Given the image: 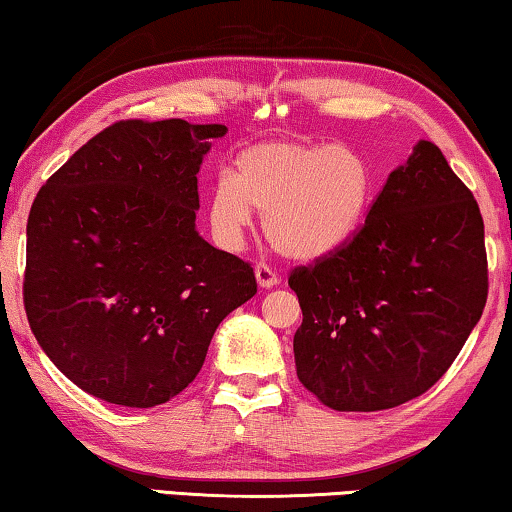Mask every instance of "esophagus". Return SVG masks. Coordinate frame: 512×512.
Listing matches in <instances>:
<instances>
[{
  "label": "esophagus",
  "mask_w": 512,
  "mask_h": 512,
  "mask_svg": "<svg viewBox=\"0 0 512 512\" xmlns=\"http://www.w3.org/2000/svg\"><path fill=\"white\" fill-rule=\"evenodd\" d=\"M254 272H256L258 286H261V288H272V286H277L279 281H281L279 274L274 272L268 263H258Z\"/></svg>",
  "instance_id": "obj_1"
}]
</instances>
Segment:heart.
Returning <instances> with one entry per match:
<instances>
[{
	"mask_svg": "<svg viewBox=\"0 0 512 512\" xmlns=\"http://www.w3.org/2000/svg\"><path fill=\"white\" fill-rule=\"evenodd\" d=\"M374 196L372 168L344 145L293 140L258 143L238 154L231 177L210 194V226L226 247H238L258 210L281 254L318 258L358 233Z\"/></svg>",
	"mask_w": 512,
	"mask_h": 512,
	"instance_id": "heart-1",
	"label": "heart"
}]
</instances>
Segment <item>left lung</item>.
Listing matches in <instances>:
<instances>
[{
	"label": "left lung",
	"instance_id": "obj_1",
	"mask_svg": "<svg viewBox=\"0 0 512 512\" xmlns=\"http://www.w3.org/2000/svg\"><path fill=\"white\" fill-rule=\"evenodd\" d=\"M300 300L298 379L335 411H383L448 372L487 302L480 207L439 147L420 140L365 224L288 277Z\"/></svg>",
	"mask_w": 512,
	"mask_h": 512
}]
</instances>
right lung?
Instances as JSON below:
<instances>
[{"label": "right lung", "mask_w": 512, "mask_h": 512, "mask_svg": "<svg viewBox=\"0 0 512 512\" xmlns=\"http://www.w3.org/2000/svg\"><path fill=\"white\" fill-rule=\"evenodd\" d=\"M224 124L122 120L43 184L22 298L36 342L103 402L150 409L201 372L254 268L196 231L198 177Z\"/></svg>", "instance_id": "add662e5"}]
</instances>
